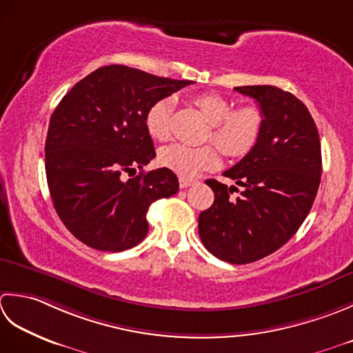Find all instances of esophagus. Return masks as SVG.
I'll list each match as a JSON object with an SVG mask.
<instances>
[{
  "label": "esophagus",
  "mask_w": 353,
  "mask_h": 353,
  "mask_svg": "<svg viewBox=\"0 0 353 353\" xmlns=\"http://www.w3.org/2000/svg\"><path fill=\"white\" fill-rule=\"evenodd\" d=\"M193 183V179H189V178H183V176H179V187H181V189H185V187H189V185H192Z\"/></svg>",
  "instance_id": "obj_1"
}]
</instances>
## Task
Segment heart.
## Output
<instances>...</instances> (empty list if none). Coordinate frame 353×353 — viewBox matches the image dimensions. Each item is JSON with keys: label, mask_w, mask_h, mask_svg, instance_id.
<instances>
[{"label": "heart", "mask_w": 353, "mask_h": 353, "mask_svg": "<svg viewBox=\"0 0 353 353\" xmlns=\"http://www.w3.org/2000/svg\"><path fill=\"white\" fill-rule=\"evenodd\" d=\"M193 105L203 114L210 132L207 139L216 145L222 154L230 158H242L256 148L261 140L265 117L256 105L234 108L228 99L214 92H203L193 97ZM172 99H160L149 106L146 112V129L155 140L164 141L170 137ZM158 160L164 168L183 178H193L199 172L213 169L219 163L218 150L212 145L189 148L170 145L161 149Z\"/></svg>", "instance_id": "b5f03b06"}]
</instances>
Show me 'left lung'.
I'll list each match as a JSON object with an SVG mask.
<instances>
[{
    "mask_svg": "<svg viewBox=\"0 0 353 353\" xmlns=\"http://www.w3.org/2000/svg\"><path fill=\"white\" fill-rule=\"evenodd\" d=\"M265 117L256 148L224 176L242 187L207 179L214 201L198 218L204 247L221 261L243 265L274 253L297 233L317 195L321 148L303 102L271 85L236 86Z\"/></svg>",
    "mask_w": 353,
    "mask_h": 353,
    "instance_id": "obj_1",
    "label": "left lung"
}]
</instances>
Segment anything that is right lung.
Here are the masks:
<instances>
[{"mask_svg": "<svg viewBox=\"0 0 353 353\" xmlns=\"http://www.w3.org/2000/svg\"><path fill=\"white\" fill-rule=\"evenodd\" d=\"M190 83L108 65L57 105L46 140L48 190L63 225L85 245L111 253L139 245L149 230V205L178 192L168 168L129 179L123 174L155 158L145 121L149 106Z\"/></svg>", "mask_w": 353, "mask_h": 353, "instance_id": "1", "label": "right lung"}]
</instances>
